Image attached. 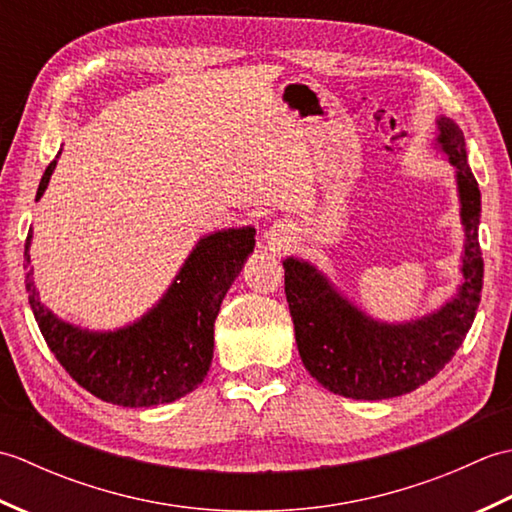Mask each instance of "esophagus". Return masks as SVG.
<instances>
[{
    "mask_svg": "<svg viewBox=\"0 0 512 512\" xmlns=\"http://www.w3.org/2000/svg\"><path fill=\"white\" fill-rule=\"evenodd\" d=\"M288 235H290V228H288L286 224H281V222H277V224L270 226V231L266 233V237H268V242H270V244H281V242H286Z\"/></svg>",
    "mask_w": 512,
    "mask_h": 512,
    "instance_id": "esophagus-1",
    "label": "esophagus"
}]
</instances>
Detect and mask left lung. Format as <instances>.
I'll return each mask as SVG.
<instances>
[{
  "mask_svg": "<svg viewBox=\"0 0 512 512\" xmlns=\"http://www.w3.org/2000/svg\"><path fill=\"white\" fill-rule=\"evenodd\" d=\"M438 145L458 169L462 224L466 231L464 281L447 306L418 321L387 325L350 306L317 268L288 257L286 299L303 365L334 394L356 400H383L409 394L436 376L471 330L484 279L477 239L482 195L466 160L462 129L438 121Z\"/></svg>",
  "mask_w": 512,
  "mask_h": 512,
  "instance_id": "8db88e82",
  "label": "left lung"
}]
</instances>
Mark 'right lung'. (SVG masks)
I'll list each match as a JSON object with an SVG mask.
<instances>
[{"instance_id": "obj_1", "label": "right lung", "mask_w": 512, "mask_h": 512, "mask_svg": "<svg viewBox=\"0 0 512 512\" xmlns=\"http://www.w3.org/2000/svg\"><path fill=\"white\" fill-rule=\"evenodd\" d=\"M54 167L57 160L43 173L37 200L46 191ZM253 246V226L228 228L200 239L154 310L123 330L88 332L63 323L39 301L28 235L24 248L28 301L50 352L83 389L112 405H165L189 394L209 372L213 323Z\"/></svg>"}]
</instances>
